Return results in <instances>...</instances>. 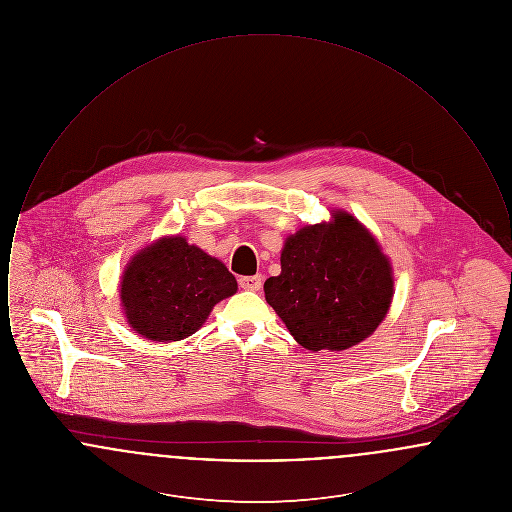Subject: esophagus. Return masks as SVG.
<instances>
[{"instance_id": "1", "label": "esophagus", "mask_w": 512, "mask_h": 512, "mask_svg": "<svg viewBox=\"0 0 512 512\" xmlns=\"http://www.w3.org/2000/svg\"><path fill=\"white\" fill-rule=\"evenodd\" d=\"M238 282H240V288H242V290H247V292H257V290H261V286H263V278H261V274H255V276H242Z\"/></svg>"}]
</instances>
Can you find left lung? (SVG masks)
I'll return each mask as SVG.
<instances>
[{
	"label": "left lung",
	"instance_id": "left-lung-1",
	"mask_svg": "<svg viewBox=\"0 0 512 512\" xmlns=\"http://www.w3.org/2000/svg\"><path fill=\"white\" fill-rule=\"evenodd\" d=\"M282 272L265 282L267 303L309 351H343L368 338L393 297L388 257L345 211L290 236Z\"/></svg>",
	"mask_w": 512,
	"mask_h": 512
}]
</instances>
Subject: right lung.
Here are the masks:
<instances>
[{
	"mask_svg": "<svg viewBox=\"0 0 512 512\" xmlns=\"http://www.w3.org/2000/svg\"><path fill=\"white\" fill-rule=\"evenodd\" d=\"M238 282L220 263L182 236L161 238L124 268L121 303L128 324L147 340L178 341L199 330Z\"/></svg>",
	"mask_w": 512,
	"mask_h": 512,
	"instance_id": "right-lung-1",
	"label": "right lung"
}]
</instances>
